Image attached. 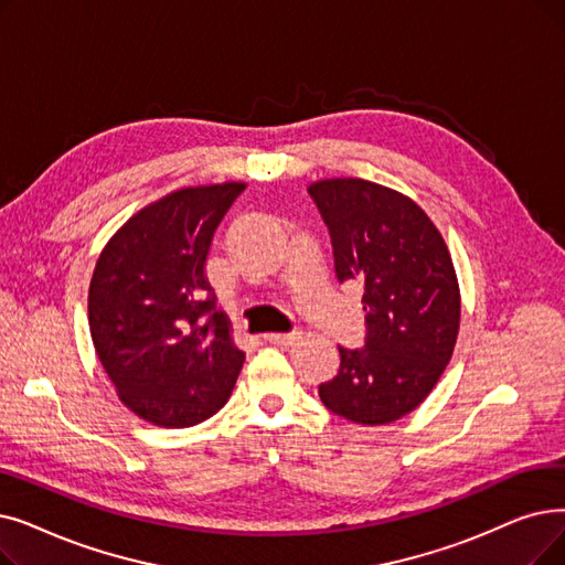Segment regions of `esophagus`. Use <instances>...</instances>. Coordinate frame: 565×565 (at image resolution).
I'll return each mask as SVG.
<instances>
[{
  "label": "esophagus",
  "mask_w": 565,
  "mask_h": 565,
  "mask_svg": "<svg viewBox=\"0 0 565 565\" xmlns=\"http://www.w3.org/2000/svg\"><path fill=\"white\" fill-rule=\"evenodd\" d=\"M265 339L269 343H279V347H290L292 341L300 339V332H269L265 334Z\"/></svg>",
  "instance_id": "34e87169"
}]
</instances>
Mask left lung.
Masks as SVG:
<instances>
[{
	"label": "left lung",
	"instance_id": "left-lung-1",
	"mask_svg": "<svg viewBox=\"0 0 565 565\" xmlns=\"http://www.w3.org/2000/svg\"><path fill=\"white\" fill-rule=\"evenodd\" d=\"M332 237L339 281L364 286V349H341L321 383L326 408L355 425H390L418 408L452 358L461 296L444 235L408 195L360 178L309 184Z\"/></svg>",
	"mask_w": 565,
	"mask_h": 565
}]
</instances>
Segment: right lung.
Wrapping results in <instances>:
<instances>
[{
  "label": "right lung",
  "instance_id": "1",
  "mask_svg": "<svg viewBox=\"0 0 565 565\" xmlns=\"http://www.w3.org/2000/svg\"><path fill=\"white\" fill-rule=\"evenodd\" d=\"M244 182L184 186L138 210L89 281V332L119 402L157 427L199 425L222 408L244 353L216 311L205 263Z\"/></svg>",
  "mask_w": 565,
  "mask_h": 565
}]
</instances>
